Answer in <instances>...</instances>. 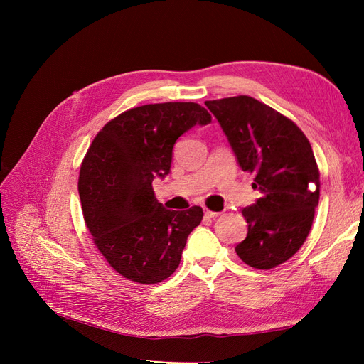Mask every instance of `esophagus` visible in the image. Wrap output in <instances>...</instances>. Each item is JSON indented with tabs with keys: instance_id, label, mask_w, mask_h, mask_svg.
Listing matches in <instances>:
<instances>
[{
	"instance_id": "1",
	"label": "esophagus",
	"mask_w": 364,
	"mask_h": 364,
	"mask_svg": "<svg viewBox=\"0 0 364 364\" xmlns=\"http://www.w3.org/2000/svg\"><path fill=\"white\" fill-rule=\"evenodd\" d=\"M217 215H220V213L209 211V209H205V217H208V218H215Z\"/></svg>"
}]
</instances>
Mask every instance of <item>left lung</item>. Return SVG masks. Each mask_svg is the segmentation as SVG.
<instances>
[{
  "label": "left lung",
  "mask_w": 364,
  "mask_h": 364,
  "mask_svg": "<svg viewBox=\"0 0 364 364\" xmlns=\"http://www.w3.org/2000/svg\"><path fill=\"white\" fill-rule=\"evenodd\" d=\"M261 197L243 208L247 237L237 255L269 270L290 259L310 234L321 174L310 141L291 119L249 95L205 102Z\"/></svg>",
  "instance_id": "obj_1"
}]
</instances>
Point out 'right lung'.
<instances>
[{
  "label": "right lung",
  "mask_w": 364,
  "mask_h": 364,
  "mask_svg": "<svg viewBox=\"0 0 364 364\" xmlns=\"http://www.w3.org/2000/svg\"><path fill=\"white\" fill-rule=\"evenodd\" d=\"M211 123L197 103H156L109 121L87 149L79 176L86 228L121 277L158 284L179 267L182 250L203 211H170L151 182L170 173L174 142L196 124Z\"/></svg>",
  "instance_id": "right-lung-1"
}]
</instances>
